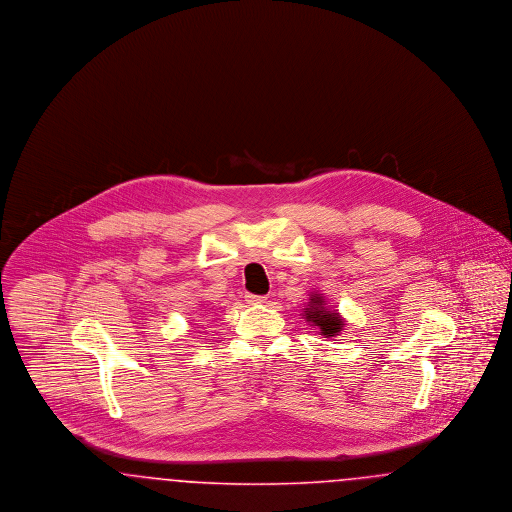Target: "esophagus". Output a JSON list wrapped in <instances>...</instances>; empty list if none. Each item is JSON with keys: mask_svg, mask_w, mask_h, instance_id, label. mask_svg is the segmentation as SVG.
Instances as JSON below:
<instances>
[{"mask_svg": "<svg viewBox=\"0 0 512 512\" xmlns=\"http://www.w3.org/2000/svg\"><path fill=\"white\" fill-rule=\"evenodd\" d=\"M245 301L251 303V305H261V303H267V295H253V293H247V295H245Z\"/></svg>", "mask_w": 512, "mask_h": 512, "instance_id": "1", "label": "esophagus"}]
</instances>
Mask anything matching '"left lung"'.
<instances>
[{"label": "left lung", "instance_id": "8db88e82", "mask_svg": "<svg viewBox=\"0 0 512 512\" xmlns=\"http://www.w3.org/2000/svg\"><path fill=\"white\" fill-rule=\"evenodd\" d=\"M309 322H313V326H318L320 334L326 336V338H332V336H338L343 328V320L336 311H328L324 307V299L320 293H315L307 305V309L303 311Z\"/></svg>", "mask_w": 512, "mask_h": 512}]
</instances>
